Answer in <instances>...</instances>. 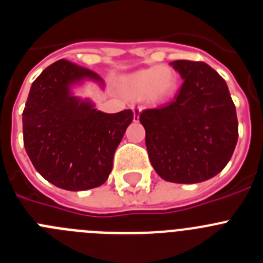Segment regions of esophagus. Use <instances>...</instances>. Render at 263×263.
Wrapping results in <instances>:
<instances>
[{
  "label": "esophagus",
  "instance_id": "esophagus-1",
  "mask_svg": "<svg viewBox=\"0 0 263 263\" xmlns=\"http://www.w3.org/2000/svg\"><path fill=\"white\" fill-rule=\"evenodd\" d=\"M141 111H142V108H141V106H133V118H134V121L139 120V115H141Z\"/></svg>",
  "mask_w": 263,
  "mask_h": 263
}]
</instances>
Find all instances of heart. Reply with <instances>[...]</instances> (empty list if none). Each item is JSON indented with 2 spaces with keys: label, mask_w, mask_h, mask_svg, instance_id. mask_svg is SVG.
Listing matches in <instances>:
<instances>
[{
  "label": "heart",
  "mask_w": 263,
  "mask_h": 263,
  "mask_svg": "<svg viewBox=\"0 0 263 263\" xmlns=\"http://www.w3.org/2000/svg\"><path fill=\"white\" fill-rule=\"evenodd\" d=\"M179 85V76L171 67L153 66L126 76L122 88L132 99H146L153 104H163L173 99Z\"/></svg>",
  "instance_id": "obj_1"
}]
</instances>
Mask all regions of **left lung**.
<instances>
[{
  "label": "left lung",
  "mask_w": 263,
  "mask_h": 263,
  "mask_svg": "<svg viewBox=\"0 0 263 263\" xmlns=\"http://www.w3.org/2000/svg\"><path fill=\"white\" fill-rule=\"evenodd\" d=\"M182 76L173 103L139 115L148 158L158 175L192 184L213 178L228 164L238 138L236 106L224 79L203 62L170 63Z\"/></svg>",
  "instance_id": "8db88e82"
}]
</instances>
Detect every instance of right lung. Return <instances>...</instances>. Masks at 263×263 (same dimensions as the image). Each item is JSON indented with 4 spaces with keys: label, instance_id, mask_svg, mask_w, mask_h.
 <instances>
[{
    "label": "right lung",
    "instance_id": "right-lung-1",
    "mask_svg": "<svg viewBox=\"0 0 263 263\" xmlns=\"http://www.w3.org/2000/svg\"><path fill=\"white\" fill-rule=\"evenodd\" d=\"M104 88L103 79L68 60H58L35 79L22 113L23 143L47 182L67 191L104 184L113 155L133 121V111L104 113L89 99L73 95L84 81Z\"/></svg>",
    "mask_w": 263,
    "mask_h": 263
}]
</instances>
